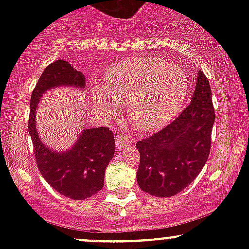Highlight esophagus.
<instances>
[{
  "label": "esophagus",
  "instance_id": "esophagus-1",
  "mask_svg": "<svg viewBox=\"0 0 249 249\" xmlns=\"http://www.w3.org/2000/svg\"><path fill=\"white\" fill-rule=\"evenodd\" d=\"M131 144V141L127 139L126 136H122V135H115V145L119 150L127 148Z\"/></svg>",
  "mask_w": 249,
  "mask_h": 249
}]
</instances>
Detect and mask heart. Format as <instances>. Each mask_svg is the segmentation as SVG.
Returning <instances> with one entry per match:
<instances>
[{"mask_svg":"<svg viewBox=\"0 0 249 249\" xmlns=\"http://www.w3.org/2000/svg\"><path fill=\"white\" fill-rule=\"evenodd\" d=\"M188 88L180 67L158 57H130L110 69L107 88H94L92 102L105 119L119 117V105H126L137 129L155 131L175 117Z\"/></svg>","mask_w":249,"mask_h":249,"instance_id":"b5f03b06","label":"heart"}]
</instances>
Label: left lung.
<instances>
[{"label":"left lung","mask_w":249,"mask_h":249,"mask_svg":"<svg viewBox=\"0 0 249 249\" xmlns=\"http://www.w3.org/2000/svg\"><path fill=\"white\" fill-rule=\"evenodd\" d=\"M213 123L210 80L199 71L189 106L166 127L136 143L141 189L153 196L170 197L187 188L207 161Z\"/></svg>","instance_id":"left-lung-1"}]
</instances>
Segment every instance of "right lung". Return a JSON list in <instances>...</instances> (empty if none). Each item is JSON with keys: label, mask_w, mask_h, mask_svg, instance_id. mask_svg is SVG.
<instances>
[{"label": "right lung", "mask_w": 249, "mask_h": 249, "mask_svg": "<svg viewBox=\"0 0 249 249\" xmlns=\"http://www.w3.org/2000/svg\"><path fill=\"white\" fill-rule=\"evenodd\" d=\"M85 89V77L66 60L52 62L37 82L30 101L29 132L37 166L48 184L72 200H85L104 187L105 171L114 157V135L108 127L80 131L71 148L54 150L41 140L36 124L37 109L44 92L56 88Z\"/></svg>", "instance_id": "1"}]
</instances>
